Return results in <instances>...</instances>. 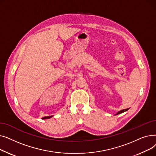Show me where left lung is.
Segmentation results:
<instances>
[{"instance_id":"left-lung-1","label":"left lung","mask_w":156,"mask_h":156,"mask_svg":"<svg viewBox=\"0 0 156 156\" xmlns=\"http://www.w3.org/2000/svg\"><path fill=\"white\" fill-rule=\"evenodd\" d=\"M128 109H129V108H128V109H122V110H121V111H118V112L115 114V115H118V114H121V113L124 112L128 111Z\"/></svg>"}]
</instances>
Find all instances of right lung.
I'll list each match as a JSON object with an SVG mask.
<instances>
[{
	"mask_svg": "<svg viewBox=\"0 0 156 156\" xmlns=\"http://www.w3.org/2000/svg\"><path fill=\"white\" fill-rule=\"evenodd\" d=\"M52 117V116H45V117H44L42 118V119H49V118H51Z\"/></svg>",
	"mask_w": 156,
	"mask_h": 156,
	"instance_id": "right-lung-1",
	"label": "right lung"
}]
</instances>
